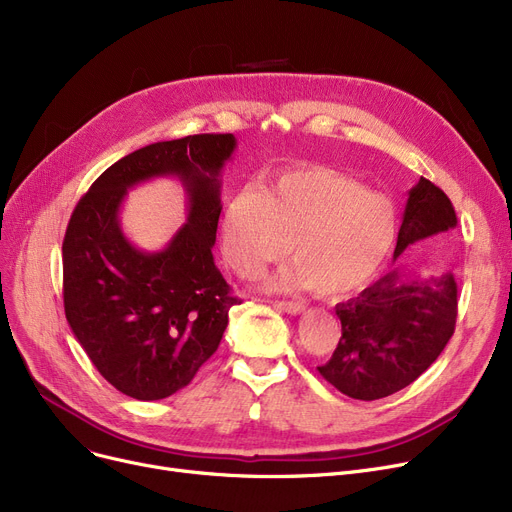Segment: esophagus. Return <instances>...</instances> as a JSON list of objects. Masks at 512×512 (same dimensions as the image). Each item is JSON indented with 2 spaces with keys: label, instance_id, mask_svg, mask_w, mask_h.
Returning <instances> with one entry per match:
<instances>
[{
  "label": "esophagus",
  "instance_id": "1",
  "mask_svg": "<svg viewBox=\"0 0 512 512\" xmlns=\"http://www.w3.org/2000/svg\"><path fill=\"white\" fill-rule=\"evenodd\" d=\"M275 308L287 312V314H300L304 312V306L300 302H275Z\"/></svg>",
  "mask_w": 512,
  "mask_h": 512
}]
</instances>
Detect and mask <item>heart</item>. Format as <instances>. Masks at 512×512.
Here are the masks:
<instances>
[{"label": "heart", "instance_id": "b5f03b06", "mask_svg": "<svg viewBox=\"0 0 512 512\" xmlns=\"http://www.w3.org/2000/svg\"><path fill=\"white\" fill-rule=\"evenodd\" d=\"M396 233L392 204L329 168L296 170L264 189H241L221 216L223 256L237 275H256L289 248L294 262L264 287H312L319 296H346L367 285L392 252Z\"/></svg>", "mask_w": 512, "mask_h": 512}]
</instances>
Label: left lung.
<instances>
[{
  "label": "left lung",
  "instance_id": "1",
  "mask_svg": "<svg viewBox=\"0 0 512 512\" xmlns=\"http://www.w3.org/2000/svg\"><path fill=\"white\" fill-rule=\"evenodd\" d=\"M446 193L427 179L408 191L394 262L412 243L456 229ZM458 289L440 277L389 271L348 302L335 306L342 337L319 373L354 400L392 396L423 375L446 348L456 325Z\"/></svg>",
  "mask_w": 512,
  "mask_h": 512
}]
</instances>
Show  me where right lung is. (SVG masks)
I'll list each match as a JSON object with an SVG mask.
<instances>
[{"label": "right lung", "instance_id": "right-lung-1", "mask_svg": "<svg viewBox=\"0 0 512 512\" xmlns=\"http://www.w3.org/2000/svg\"><path fill=\"white\" fill-rule=\"evenodd\" d=\"M235 148L231 133L145 145L106 168L70 216L66 321L93 367L135 400L168 398L196 377L239 302L212 258ZM160 176L182 181L188 218L162 251L145 253L119 227V208L129 188Z\"/></svg>", "mask_w": 512, "mask_h": 512}]
</instances>
